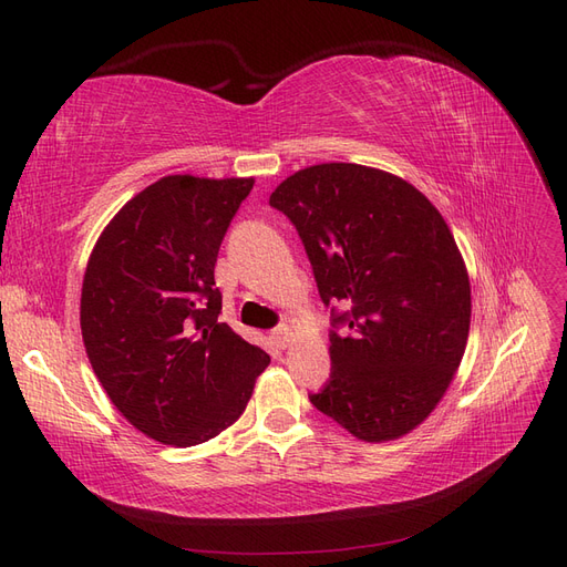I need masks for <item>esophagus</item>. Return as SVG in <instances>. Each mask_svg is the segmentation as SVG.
Returning a JSON list of instances; mask_svg holds the SVG:
<instances>
[{
	"label": "esophagus",
	"mask_w": 567,
	"mask_h": 567,
	"mask_svg": "<svg viewBox=\"0 0 567 567\" xmlns=\"http://www.w3.org/2000/svg\"><path fill=\"white\" fill-rule=\"evenodd\" d=\"M271 338H274V342H277L279 348H288L290 342L296 340V333H293V329H290V326H279V329H274L271 331Z\"/></svg>",
	"instance_id": "esophagus-1"
}]
</instances>
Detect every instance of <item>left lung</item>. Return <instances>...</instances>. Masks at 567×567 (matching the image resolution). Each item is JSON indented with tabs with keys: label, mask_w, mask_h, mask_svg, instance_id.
Instances as JSON below:
<instances>
[{
	"label": "left lung",
	"mask_w": 567,
	"mask_h": 567,
	"mask_svg": "<svg viewBox=\"0 0 567 567\" xmlns=\"http://www.w3.org/2000/svg\"><path fill=\"white\" fill-rule=\"evenodd\" d=\"M269 205L293 221L321 300L348 305L331 333V381L310 402L357 440L419 427L466 352L471 279L447 221L414 184L379 167L319 163Z\"/></svg>",
	"instance_id": "1"
}]
</instances>
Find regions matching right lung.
<instances>
[{
    "instance_id": "add662e5",
    "label": "right lung",
    "mask_w": 567,
    "mask_h": 567,
    "mask_svg": "<svg viewBox=\"0 0 567 567\" xmlns=\"http://www.w3.org/2000/svg\"><path fill=\"white\" fill-rule=\"evenodd\" d=\"M252 177L167 175L96 238L82 279L84 350L109 400L146 437L194 447L229 427L269 354L217 321L215 265Z\"/></svg>"
}]
</instances>
